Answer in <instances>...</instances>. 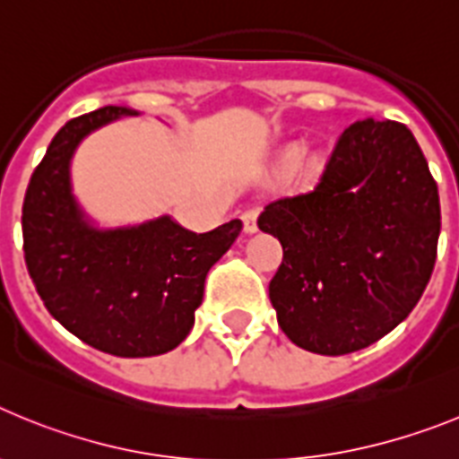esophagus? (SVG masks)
<instances>
[{"label":"esophagus","mask_w":459,"mask_h":459,"mask_svg":"<svg viewBox=\"0 0 459 459\" xmlns=\"http://www.w3.org/2000/svg\"><path fill=\"white\" fill-rule=\"evenodd\" d=\"M257 216H259V209L257 206H250L241 213V221H243V230L248 234L257 232Z\"/></svg>","instance_id":"34e87169"}]
</instances>
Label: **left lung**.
<instances>
[{"label": "left lung", "instance_id": "1", "mask_svg": "<svg viewBox=\"0 0 459 459\" xmlns=\"http://www.w3.org/2000/svg\"><path fill=\"white\" fill-rule=\"evenodd\" d=\"M262 232L282 243L269 299L282 333L324 356L391 333L435 271L439 190L400 121L359 119L340 133L319 184L269 202Z\"/></svg>", "mask_w": 459, "mask_h": 459}]
</instances>
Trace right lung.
Returning <instances> with one entry per match:
<instances>
[{"label":"right lung","instance_id":"right-lung-1","mask_svg":"<svg viewBox=\"0 0 459 459\" xmlns=\"http://www.w3.org/2000/svg\"><path fill=\"white\" fill-rule=\"evenodd\" d=\"M128 108L108 105L66 121L36 165L22 202V250L52 317L93 350L121 359L158 356L184 342L206 273L230 250L241 221L204 234L172 218L99 232L82 221L68 160L87 133Z\"/></svg>","mask_w":459,"mask_h":459}]
</instances>
